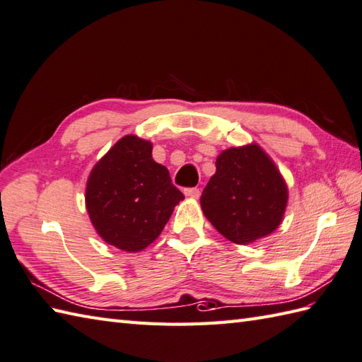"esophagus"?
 Listing matches in <instances>:
<instances>
[{
	"instance_id": "esophagus-1",
	"label": "esophagus",
	"mask_w": 362,
	"mask_h": 362,
	"mask_svg": "<svg viewBox=\"0 0 362 362\" xmlns=\"http://www.w3.org/2000/svg\"><path fill=\"white\" fill-rule=\"evenodd\" d=\"M185 194L192 199H199L200 197V189L199 188H187L185 189Z\"/></svg>"
}]
</instances>
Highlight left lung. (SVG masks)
Segmentation results:
<instances>
[{"label":"left lung","mask_w":362,"mask_h":362,"mask_svg":"<svg viewBox=\"0 0 362 362\" xmlns=\"http://www.w3.org/2000/svg\"><path fill=\"white\" fill-rule=\"evenodd\" d=\"M287 197V185L272 158L257 145H248L217 157L200 205L222 236L245 245L279 226Z\"/></svg>","instance_id":"8db88e82"}]
</instances>
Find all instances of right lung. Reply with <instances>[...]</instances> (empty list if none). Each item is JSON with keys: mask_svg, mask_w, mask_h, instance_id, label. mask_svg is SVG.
<instances>
[{"mask_svg": "<svg viewBox=\"0 0 362 362\" xmlns=\"http://www.w3.org/2000/svg\"><path fill=\"white\" fill-rule=\"evenodd\" d=\"M151 153L149 141L126 136L94 166L86 185L92 225L105 242L128 253L153 243L185 199Z\"/></svg>", "mask_w": 362, "mask_h": 362, "instance_id": "obj_1", "label": "right lung"}]
</instances>
